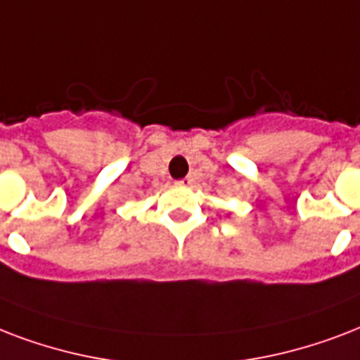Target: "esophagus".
<instances>
[{
  "instance_id": "obj_1",
  "label": "esophagus",
  "mask_w": 360,
  "mask_h": 360,
  "mask_svg": "<svg viewBox=\"0 0 360 360\" xmlns=\"http://www.w3.org/2000/svg\"><path fill=\"white\" fill-rule=\"evenodd\" d=\"M193 184V178L191 176H186L182 178V180H176V186H182V188H188V186H191Z\"/></svg>"
}]
</instances>
